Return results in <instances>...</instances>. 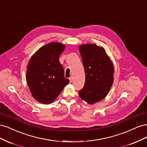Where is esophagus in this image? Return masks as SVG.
<instances>
[{
    "instance_id": "1",
    "label": "esophagus",
    "mask_w": 147,
    "mask_h": 147,
    "mask_svg": "<svg viewBox=\"0 0 147 147\" xmlns=\"http://www.w3.org/2000/svg\"><path fill=\"white\" fill-rule=\"evenodd\" d=\"M69 80H70V82L72 83V80H73V77H70L69 78Z\"/></svg>"
}]
</instances>
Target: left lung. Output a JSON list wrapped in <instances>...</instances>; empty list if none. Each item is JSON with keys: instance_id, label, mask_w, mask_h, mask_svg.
I'll return each instance as SVG.
<instances>
[{"instance_id": "left-lung-1", "label": "left lung", "mask_w": 147, "mask_h": 147, "mask_svg": "<svg viewBox=\"0 0 147 147\" xmlns=\"http://www.w3.org/2000/svg\"><path fill=\"white\" fill-rule=\"evenodd\" d=\"M85 70V83L78 94L90 104L103 99L113 82L114 68L112 61L102 47L96 44L79 47Z\"/></svg>"}]
</instances>
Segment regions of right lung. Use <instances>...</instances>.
<instances>
[{
  "label": "right lung",
  "instance_id": "add662e5",
  "mask_svg": "<svg viewBox=\"0 0 147 147\" xmlns=\"http://www.w3.org/2000/svg\"><path fill=\"white\" fill-rule=\"evenodd\" d=\"M65 47L58 42L47 44L29 61L26 80L34 98L40 103H52L69 83L64 77L63 66L59 61Z\"/></svg>",
  "mask_w": 147,
  "mask_h": 147
}]
</instances>
